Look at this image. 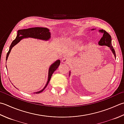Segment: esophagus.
I'll return each mask as SVG.
<instances>
[{
  "instance_id": "obj_1",
  "label": "esophagus",
  "mask_w": 124,
  "mask_h": 124,
  "mask_svg": "<svg viewBox=\"0 0 124 124\" xmlns=\"http://www.w3.org/2000/svg\"><path fill=\"white\" fill-rule=\"evenodd\" d=\"M70 62V59L68 57H64V58H63L62 60V62L63 63L69 64Z\"/></svg>"
}]
</instances>
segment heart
I'll return each instance as SVG.
<instances>
[{
	"label": "heart",
	"instance_id": "heart-1",
	"mask_svg": "<svg viewBox=\"0 0 124 124\" xmlns=\"http://www.w3.org/2000/svg\"><path fill=\"white\" fill-rule=\"evenodd\" d=\"M63 41L66 43L70 47H74L78 46L80 43V40L73 36H65L63 38Z\"/></svg>",
	"mask_w": 124,
	"mask_h": 124
}]
</instances>
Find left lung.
Returning <instances> with one entry per match:
<instances>
[{"instance_id": "obj_1", "label": "left lung", "mask_w": 124, "mask_h": 124, "mask_svg": "<svg viewBox=\"0 0 124 124\" xmlns=\"http://www.w3.org/2000/svg\"><path fill=\"white\" fill-rule=\"evenodd\" d=\"M95 30L96 28H93L90 30L93 31ZM99 33H100L103 34V36L101 39L100 41L98 42L99 46H108V47L110 48V49L111 50L112 53H113V55L115 56V57L116 59V53H115V50L114 49V48H113L112 45V39H111V36L108 33H107L105 31H104L103 30H99ZM70 74H71V71H69V76H70Z\"/></svg>"}]
</instances>
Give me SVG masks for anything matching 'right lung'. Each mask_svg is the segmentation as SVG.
<instances>
[{
	"mask_svg": "<svg viewBox=\"0 0 124 124\" xmlns=\"http://www.w3.org/2000/svg\"><path fill=\"white\" fill-rule=\"evenodd\" d=\"M30 38L47 41L50 39L51 33L50 32L49 29L46 27H33L27 29H23V30H20L18 31H17V35L16 38L15 39V40H14L12 41L11 46H9V50L6 55V61H7V59H8L9 53H10L12 48H13L14 46H15L16 45L18 44V43L23 39ZM60 64V60H57L55 62L53 63L52 64H51L50 65L49 70H48V80L47 83L45 85L44 88L41 90L37 92H35V93H40L41 92H42L44 90L46 87L47 86V85L49 83L53 74L54 73V72L58 68V67H59Z\"/></svg>",
	"mask_w": 124,
	"mask_h": 124,
	"instance_id": "add662e5",
	"label": "right lung"
}]
</instances>
